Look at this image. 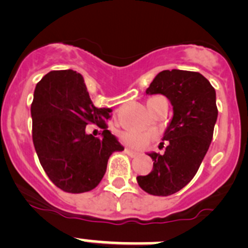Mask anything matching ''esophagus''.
Wrapping results in <instances>:
<instances>
[{
    "mask_svg": "<svg viewBox=\"0 0 248 248\" xmlns=\"http://www.w3.org/2000/svg\"><path fill=\"white\" fill-rule=\"evenodd\" d=\"M124 152L127 154V155H130V156H137V155H139V153H137V152L131 151V149H129V148H125Z\"/></svg>",
    "mask_w": 248,
    "mask_h": 248,
    "instance_id": "obj_1",
    "label": "esophagus"
}]
</instances>
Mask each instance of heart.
Segmentation results:
<instances>
[{
  "mask_svg": "<svg viewBox=\"0 0 248 248\" xmlns=\"http://www.w3.org/2000/svg\"><path fill=\"white\" fill-rule=\"evenodd\" d=\"M121 139L124 143L132 148L141 149L149 144V142L154 139V135L152 132H140L135 130H125L121 132Z\"/></svg>",
  "mask_w": 248,
  "mask_h": 248,
  "instance_id": "obj_1",
  "label": "heart"
}]
</instances>
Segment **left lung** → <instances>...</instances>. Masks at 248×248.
Segmentation results:
<instances>
[{
    "label": "left lung",
    "mask_w": 248,
    "mask_h": 248,
    "mask_svg": "<svg viewBox=\"0 0 248 248\" xmlns=\"http://www.w3.org/2000/svg\"><path fill=\"white\" fill-rule=\"evenodd\" d=\"M146 94L168 97L173 116L163 136L165 152L148 153L153 170L139 176L137 183L148 194L168 197L192 181L207 153L218 116L216 90L199 72L165 70L155 76Z\"/></svg>",
    "instance_id": "1"
}]
</instances>
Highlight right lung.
Wrapping results in <instances>:
<instances>
[{"instance_id": "right-lung-1", "label": "right lung", "mask_w": 248, "mask_h": 248, "mask_svg": "<svg viewBox=\"0 0 248 248\" xmlns=\"http://www.w3.org/2000/svg\"><path fill=\"white\" fill-rule=\"evenodd\" d=\"M111 108H97L80 73L50 71L37 83L31 105L32 140L49 180L67 193L94 189L113 152L123 151L107 130ZM88 124L104 129L101 139L85 132Z\"/></svg>"}]
</instances>
